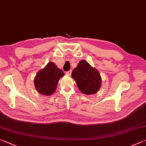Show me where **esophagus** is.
Returning a JSON list of instances; mask_svg holds the SVG:
<instances>
[{
    "instance_id": "obj_1",
    "label": "esophagus",
    "mask_w": 146,
    "mask_h": 146,
    "mask_svg": "<svg viewBox=\"0 0 146 146\" xmlns=\"http://www.w3.org/2000/svg\"><path fill=\"white\" fill-rule=\"evenodd\" d=\"M71 72H72V71L70 70V71H67V72L66 73V75H68V76H70V75H71Z\"/></svg>"
}]
</instances>
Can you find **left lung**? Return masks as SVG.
Instances as JSON below:
<instances>
[{
  "instance_id": "8db88e82",
  "label": "left lung",
  "mask_w": 146,
  "mask_h": 146,
  "mask_svg": "<svg viewBox=\"0 0 146 146\" xmlns=\"http://www.w3.org/2000/svg\"><path fill=\"white\" fill-rule=\"evenodd\" d=\"M71 75L82 93L92 94L99 91L102 84L100 74L86 60H82L79 62Z\"/></svg>"
}]
</instances>
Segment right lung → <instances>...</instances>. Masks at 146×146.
Wrapping results in <instances>:
<instances>
[{
	"label": "right lung",
	"instance_id": "obj_1",
	"mask_svg": "<svg viewBox=\"0 0 146 146\" xmlns=\"http://www.w3.org/2000/svg\"><path fill=\"white\" fill-rule=\"evenodd\" d=\"M64 75L62 70L58 68L54 62H50L36 74L34 80L36 91L44 96L52 94L57 88L59 80Z\"/></svg>",
	"mask_w": 146,
	"mask_h": 146
}]
</instances>
